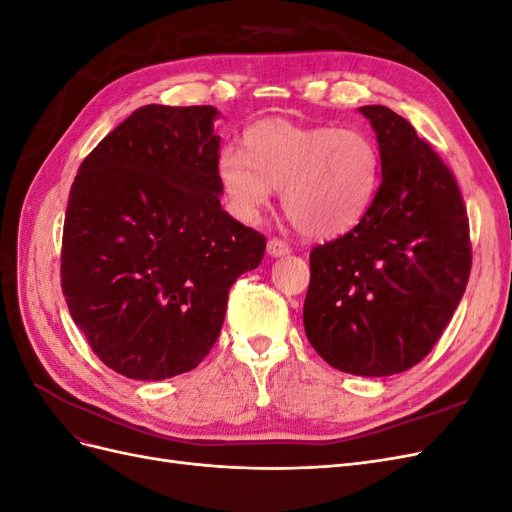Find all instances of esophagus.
Segmentation results:
<instances>
[{
	"mask_svg": "<svg viewBox=\"0 0 512 512\" xmlns=\"http://www.w3.org/2000/svg\"><path fill=\"white\" fill-rule=\"evenodd\" d=\"M267 252H269V256H273V258H280V256H286V254H290V245L286 243V241H282V239H269L267 241Z\"/></svg>",
	"mask_w": 512,
	"mask_h": 512,
	"instance_id": "34e87169",
	"label": "esophagus"
}]
</instances>
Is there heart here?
Masks as SVG:
<instances>
[{
	"mask_svg": "<svg viewBox=\"0 0 512 512\" xmlns=\"http://www.w3.org/2000/svg\"><path fill=\"white\" fill-rule=\"evenodd\" d=\"M220 188L241 220L254 222L284 192L290 224L309 239H337L359 226L378 192L380 156L356 128L267 119L245 132V151L224 147Z\"/></svg>",
	"mask_w": 512,
	"mask_h": 512,
	"instance_id": "obj_1",
	"label": "heart"
}]
</instances>
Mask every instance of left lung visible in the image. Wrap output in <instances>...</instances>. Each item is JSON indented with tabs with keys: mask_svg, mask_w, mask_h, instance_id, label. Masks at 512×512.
<instances>
[{
	"mask_svg": "<svg viewBox=\"0 0 512 512\" xmlns=\"http://www.w3.org/2000/svg\"><path fill=\"white\" fill-rule=\"evenodd\" d=\"M382 179L365 220L309 254L305 335L352 376L401 374L436 346L466 292L468 215L448 166L410 123L371 104Z\"/></svg>",
	"mask_w": 512,
	"mask_h": 512,
	"instance_id": "8db88e82",
	"label": "left lung"
}]
</instances>
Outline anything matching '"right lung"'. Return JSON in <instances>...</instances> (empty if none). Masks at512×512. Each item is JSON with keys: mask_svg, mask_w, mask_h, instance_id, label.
I'll list each match as a JSON object with an SVG mask.
<instances>
[{"mask_svg": "<svg viewBox=\"0 0 512 512\" xmlns=\"http://www.w3.org/2000/svg\"><path fill=\"white\" fill-rule=\"evenodd\" d=\"M213 106L147 104L104 136L74 177L61 290L98 359L132 380L194 369L228 290L267 241L222 209Z\"/></svg>", "mask_w": 512, "mask_h": 512, "instance_id": "obj_1", "label": "right lung"}]
</instances>
